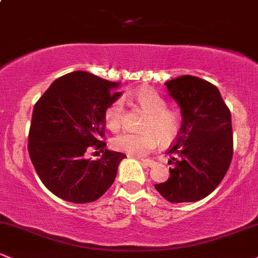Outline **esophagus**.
Returning <instances> with one entry per match:
<instances>
[{"mask_svg": "<svg viewBox=\"0 0 258 258\" xmlns=\"http://www.w3.org/2000/svg\"><path fill=\"white\" fill-rule=\"evenodd\" d=\"M141 163H143L144 166L151 167V166L155 165V161H152V160H149V159H141Z\"/></svg>", "mask_w": 258, "mask_h": 258, "instance_id": "34e87169", "label": "esophagus"}]
</instances>
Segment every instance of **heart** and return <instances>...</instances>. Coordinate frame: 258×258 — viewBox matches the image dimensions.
Listing matches in <instances>:
<instances>
[{
  "label": "heart",
  "instance_id": "obj_1",
  "mask_svg": "<svg viewBox=\"0 0 258 258\" xmlns=\"http://www.w3.org/2000/svg\"><path fill=\"white\" fill-rule=\"evenodd\" d=\"M135 101L148 114L143 123L145 132H123L113 138L112 146L117 151L125 152L132 156H144L156 148L159 139L162 144L172 143L179 133L181 119L177 113L167 110L166 101L154 90H140L135 95ZM104 118L109 129L118 130L120 128L124 120L123 99L112 102L107 108Z\"/></svg>",
  "mask_w": 258,
  "mask_h": 258
}]
</instances>
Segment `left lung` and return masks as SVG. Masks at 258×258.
Segmentation results:
<instances>
[{"label": "left lung", "mask_w": 258, "mask_h": 258, "mask_svg": "<svg viewBox=\"0 0 258 258\" xmlns=\"http://www.w3.org/2000/svg\"><path fill=\"white\" fill-rule=\"evenodd\" d=\"M181 109L182 124L167 151L174 163L168 179L155 184L171 203L198 202L209 196L232 159L231 113L214 85L183 75L165 82Z\"/></svg>", "instance_id": "1"}]
</instances>
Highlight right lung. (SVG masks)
I'll return each instance as SVG.
<instances>
[{
  "mask_svg": "<svg viewBox=\"0 0 258 258\" xmlns=\"http://www.w3.org/2000/svg\"><path fill=\"white\" fill-rule=\"evenodd\" d=\"M119 82L86 71L55 80L33 109L28 151L44 185L71 203H91L114 182L125 155L105 149L106 110L120 97ZM88 147L104 152L101 159H86Z\"/></svg>",
  "mask_w": 258,
  "mask_h": 258,
  "instance_id": "1",
  "label": "right lung"
}]
</instances>
